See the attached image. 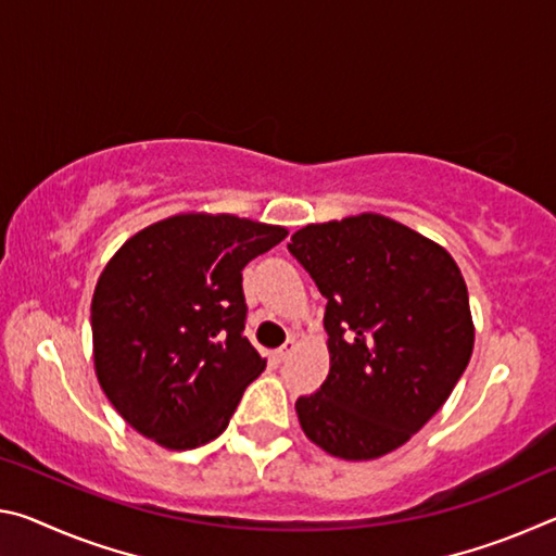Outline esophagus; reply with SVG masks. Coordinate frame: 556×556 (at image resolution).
<instances>
[{
	"mask_svg": "<svg viewBox=\"0 0 556 556\" xmlns=\"http://www.w3.org/2000/svg\"><path fill=\"white\" fill-rule=\"evenodd\" d=\"M296 348H299V343H296V338H289V341H287L285 345H281V348H279V351L275 353V357H277V361H279V363H285V361H287V357H291V353H294V351H296Z\"/></svg>",
	"mask_w": 556,
	"mask_h": 556,
	"instance_id": "esophagus-1",
	"label": "esophagus"
}]
</instances>
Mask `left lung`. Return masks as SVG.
<instances>
[{"mask_svg":"<svg viewBox=\"0 0 556 556\" xmlns=\"http://www.w3.org/2000/svg\"><path fill=\"white\" fill-rule=\"evenodd\" d=\"M326 299L331 370L296 400L314 444L345 460L390 454L448 400L473 353L468 289L454 257L378 213L291 235Z\"/></svg>","mask_w":556,"mask_h":556,"instance_id":"left-lung-1","label":"left lung"}]
</instances>
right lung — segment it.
I'll list each match as a JSON object with an SVG mask.
<instances>
[{"label":"right lung","mask_w":556,"mask_h":556,"mask_svg":"<svg viewBox=\"0 0 556 556\" xmlns=\"http://www.w3.org/2000/svg\"><path fill=\"white\" fill-rule=\"evenodd\" d=\"M279 225L186 213L129 238L92 294V357L122 419L172 451L220 437L267 361L244 338L242 269Z\"/></svg>","instance_id":"add662e5"}]
</instances>
